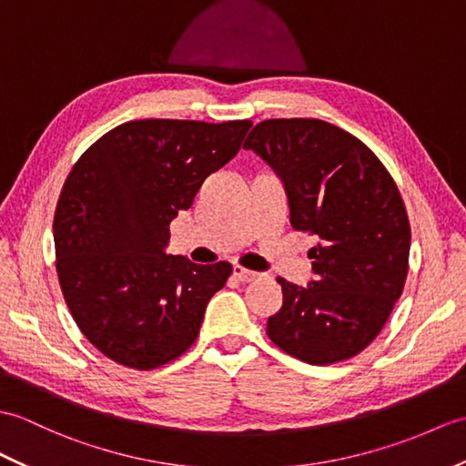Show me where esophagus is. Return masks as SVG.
Here are the masks:
<instances>
[{"mask_svg": "<svg viewBox=\"0 0 466 466\" xmlns=\"http://www.w3.org/2000/svg\"><path fill=\"white\" fill-rule=\"evenodd\" d=\"M232 274H234V278L238 279V282H242V284L252 282V279H256L259 276L258 272H252V269H246L242 266H234L232 268Z\"/></svg>", "mask_w": 466, "mask_h": 466, "instance_id": "1", "label": "esophagus"}]
</instances>
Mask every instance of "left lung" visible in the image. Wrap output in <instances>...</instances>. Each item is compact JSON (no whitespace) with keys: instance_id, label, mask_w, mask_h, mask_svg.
I'll use <instances>...</instances> for the list:
<instances>
[{"instance_id":"obj_1","label":"left lung","mask_w":466,"mask_h":466,"mask_svg":"<svg viewBox=\"0 0 466 466\" xmlns=\"http://www.w3.org/2000/svg\"><path fill=\"white\" fill-rule=\"evenodd\" d=\"M244 148L282 178L294 230L319 238L308 288L278 278L284 304L268 338L309 365L350 360L380 335L405 286L410 226L397 184L360 138L319 118H268Z\"/></svg>"}]
</instances>
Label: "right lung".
Here are the masks:
<instances>
[{
    "label": "right lung",
    "instance_id": "add662e5",
    "mask_svg": "<svg viewBox=\"0 0 466 466\" xmlns=\"http://www.w3.org/2000/svg\"><path fill=\"white\" fill-rule=\"evenodd\" d=\"M252 121L143 118L85 150L57 202V276L81 333L118 365L150 371L197 339L228 262L165 252L170 222L240 150Z\"/></svg>",
    "mask_w": 466,
    "mask_h": 466
}]
</instances>
